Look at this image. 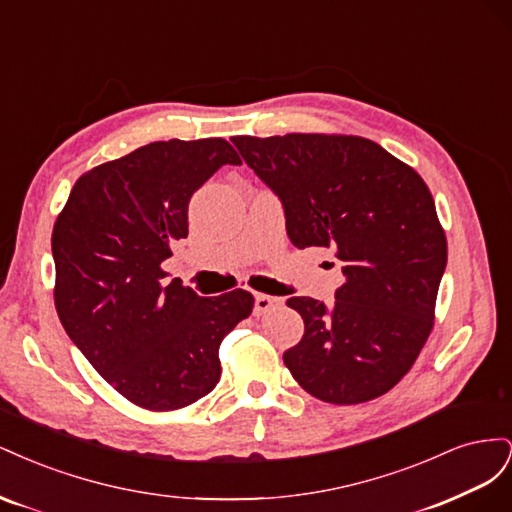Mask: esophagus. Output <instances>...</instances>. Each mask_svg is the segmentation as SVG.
Wrapping results in <instances>:
<instances>
[{
    "label": "esophagus",
    "mask_w": 512,
    "mask_h": 512,
    "mask_svg": "<svg viewBox=\"0 0 512 512\" xmlns=\"http://www.w3.org/2000/svg\"><path fill=\"white\" fill-rule=\"evenodd\" d=\"M282 303V299L277 297H269V294H256L254 297V314L262 316V314H269L273 307H277Z\"/></svg>",
    "instance_id": "obj_1"
}]
</instances>
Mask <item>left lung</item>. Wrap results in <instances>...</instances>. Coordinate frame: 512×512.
Here are the masks:
<instances>
[{"instance_id":"8db88e82","label":"left lung","mask_w":512,"mask_h":512,"mask_svg":"<svg viewBox=\"0 0 512 512\" xmlns=\"http://www.w3.org/2000/svg\"><path fill=\"white\" fill-rule=\"evenodd\" d=\"M280 198L294 247H331L346 282L335 301L292 297L305 322L284 363L329 404H361L408 374L433 327L446 237L416 170L361 136L232 138Z\"/></svg>"}]
</instances>
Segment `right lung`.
I'll return each instance as SVG.
<instances>
[{"mask_svg":"<svg viewBox=\"0 0 512 512\" xmlns=\"http://www.w3.org/2000/svg\"><path fill=\"white\" fill-rule=\"evenodd\" d=\"M241 160L224 138L158 141L89 170L53 228L55 307L98 374L136 406L177 410L220 382V344L252 314L232 290L198 297L162 262L188 237L192 194Z\"/></svg>","mask_w":512,"mask_h":512,"instance_id":"obj_1","label":"right lung"}]
</instances>
